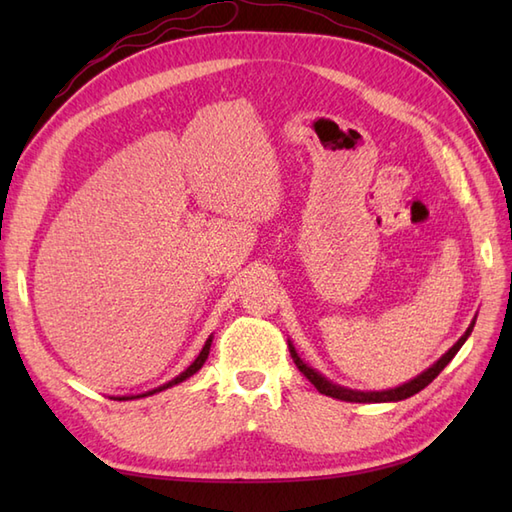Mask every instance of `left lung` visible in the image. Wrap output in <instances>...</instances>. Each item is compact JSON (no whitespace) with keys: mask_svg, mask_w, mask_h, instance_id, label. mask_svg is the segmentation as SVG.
I'll return each mask as SVG.
<instances>
[{"mask_svg":"<svg viewBox=\"0 0 512 512\" xmlns=\"http://www.w3.org/2000/svg\"><path fill=\"white\" fill-rule=\"evenodd\" d=\"M473 325H475V319L471 321L469 328H466V332L460 336L458 343H455L447 354L440 356L438 361L433 363L429 369H424V372H422L420 376L409 380V383H405V385L394 387V389H385V391H358V389H347V387L336 385V383H332V380L321 376L319 372H314L312 367H308L306 363H303L301 358H299V354H297V350H295V345H292L290 341H288V347H290L292 361H295V365L299 367V372H301L303 376H306V378L310 380V383L321 391V394L332 396V398H336V400H345V402H398V400H405V398H409V396H413V394H418V391H422L424 387H427V385L431 383V380L436 378V376L442 372V369L453 361V356L460 352V347L464 345V341L471 336Z\"/></svg>","mask_w":512,"mask_h":512,"instance_id":"obj_1","label":"left lung"}]
</instances>
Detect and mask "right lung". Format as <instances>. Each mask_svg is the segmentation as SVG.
<instances>
[{"instance_id": "obj_1", "label": "right lung", "mask_w": 512, "mask_h": 512, "mask_svg": "<svg viewBox=\"0 0 512 512\" xmlns=\"http://www.w3.org/2000/svg\"><path fill=\"white\" fill-rule=\"evenodd\" d=\"M211 341H213V336H209V339H206V343H204V347H202V352L198 354V358H195V361L184 369V372L180 374V376H176L173 380H169V383H165V385H160V387H156V389H151V391H147V394H138V396H123V398H118V400H132V398H145V396H151V394H158V391H162V389H169V387H173V385H178V383H182V380H187L189 376H193L195 372H198V369L204 365V361L206 358H209V350H211Z\"/></svg>"}]
</instances>
